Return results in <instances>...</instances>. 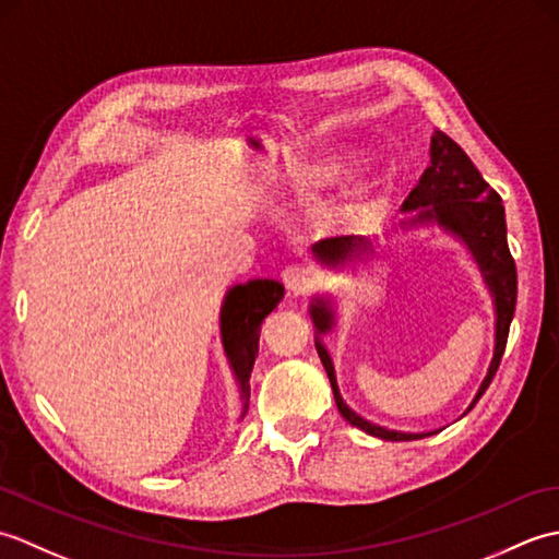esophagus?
I'll return each instance as SVG.
<instances>
[{
  "mask_svg": "<svg viewBox=\"0 0 559 559\" xmlns=\"http://www.w3.org/2000/svg\"><path fill=\"white\" fill-rule=\"evenodd\" d=\"M281 278L290 293H305L314 283V269L307 264H290L283 269Z\"/></svg>",
  "mask_w": 559,
  "mask_h": 559,
  "instance_id": "obj_1",
  "label": "esophagus"
}]
</instances>
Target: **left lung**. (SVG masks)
Listing matches in <instances>:
<instances>
[{
    "label": "left lung",
    "instance_id": "8db88e82",
    "mask_svg": "<svg viewBox=\"0 0 559 559\" xmlns=\"http://www.w3.org/2000/svg\"><path fill=\"white\" fill-rule=\"evenodd\" d=\"M401 211L408 213V218L401 221V228L439 225L444 233L454 235L456 240L466 245L473 261H476L483 273L485 286L490 290V298L495 305V353L488 367V374H485L476 396L471 401V411L485 394V389L490 386L497 367H500L509 336V324H512L516 307V266L507 245V221L502 199L483 180V175L456 141L435 129V134L430 139V165H427L420 182L415 185L408 199L403 201ZM372 252L374 242L370 237L360 235L326 237V240H319L317 245H312V257L319 264H324L329 269H346L350 264L355 266V261H362ZM310 317L314 324V348L319 353V358H322L331 389H334L338 413L350 425L360 427L362 432L379 439H389V442H408V439H423L435 435L386 430V427L365 420L362 415L355 413L341 396L334 362H331V355L322 341V336L336 326V310L331 295L329 298H324V295H314L310 302Z\"/></svg>",
    "mask_w": 559,
    "mask_h": 559
}]
</instances>
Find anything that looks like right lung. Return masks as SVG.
Wrapping results in <instances>:
<instances>
[{
	"label": "right lung",
	"instance_id": "add662e5",
	"mask_svg": "<svg viewBox=\"0 0 559 559\" xmlns=\"http://www.w3.org/2000/svg\"><path fill=\"white\" fill-rule=\"evenodd\" d=\"M283 283L273 278H252L228 288L221 305V343L225 358L233 370L242 401L245 418L249 406V377H252L254 358L259 353L261 322L276 310L283 300Z\"/></svg>",
	"mask_w": 559,
	"mask_h": 559
}]
</instances>
